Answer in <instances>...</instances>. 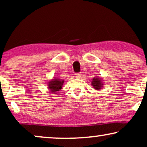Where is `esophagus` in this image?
Returning a JSON list of instances; mask_svg holds the SVG:
<instances>
[{
	"mask_svg": "<svg viewBox=\"0 0 147 147\" xmlns=\"http://www.w3.org/2000/svg\"><path fill=\"white\" fill-rule=\"evenodd\" d=\"M75 76H76V78H81V76H82V74H80V73H77V74H75Z\"/></svg>",
	"mask_w": 147,
	"mask_h": 147,
	"instance_id": "esophagus-1",
	"label": "esophagus"
}]
</instances>
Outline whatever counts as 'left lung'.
<instances>
[{
  "instance_id": "left-lung-1",
  "label": "left lung",
  "mask_w": 147,
  "mask_h": 147,
  "mask_svg": "<svg viewBox=\"0 0 147 147\" xmlns=\"http://www.w3.org/2000/svg\"><path fill=\"white\" fill-rule=\"evenodd\" d=\"M92 86H93V88L96 90H99L100 89H102L104 86L103 80H102L101 78L97 77V76H96V78H94L93 79H92Z\"/></svg>"
}]
</instances>
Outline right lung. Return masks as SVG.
<instances>
[{"instance_id":"obj_1","label":"right lung","mask_w":147,"mask_h":147,"mask_svg":"<svg viewBox=\"0 0 147 147\" xmlns=\"http://www.w3.org/2000/svg\"><path fill=\"white\" fill-rule=\"evenodd\" d=\"M64 80H62L57 77H54L53 79L50 80L47 83V88L50 91L49 92L51 94H56V92L59 91V90L61 89Z\"/></svg>"}]
</instances>
